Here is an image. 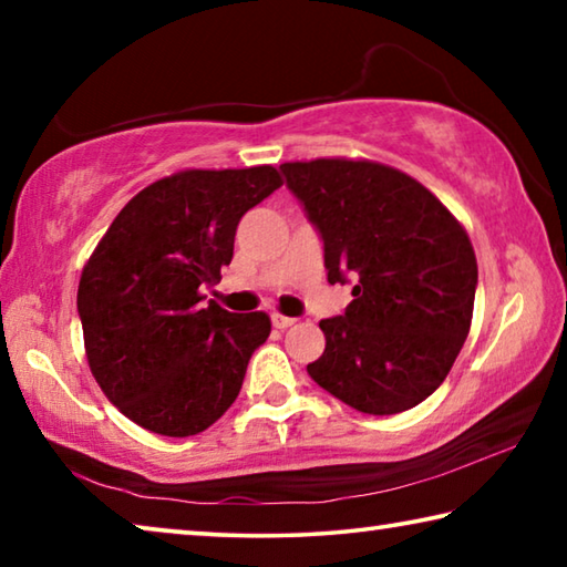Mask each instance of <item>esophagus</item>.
<instances>
[{
    "label": "esophagus",
    "instance_id": "esophagus-1",
    "mask_svg": "<svg viewBox=\"0 0 567 567\" xmlns=\"http://www.w3.org/2000/svg\"><path fill=\"white\" fill-rule=\"evenodd\" d=\"M272 324L277 330H285V328H290V324H295V320L292 318H285V315H280V312H275L272 315Z\"/></svg>",
    "mask_w": 567,
    "mask_h": 567
}]
</instances>
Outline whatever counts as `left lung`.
I'll use <instances>...</instances> for the list:
<instances>
[{
    "instance_id": "1",
    "label": "left lung",
    "mask_w": 567,
    "mask_h": 567,
    "mask_svg": "<svg viewBox=\"0 0 567 567\" xmlns=\"http://www.w3.org/2000/svg\"><path fill=\"white\" fill-rule=\"evenodd\" d=\"M324 243L328 280L354 300L320 322L310 378L344 405L395 415L433 395L470 332L477 285L465 227L425 185L382 162L280 165Z\"/></svg>"
}]
</instances>
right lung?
<instances>
[{"label": "right lung", "mask_w": 567, "mask_h": 567, "mask_svg": "<svg viewBox=\"0 0 567 567\" xmlns=\"http://www.w3.org/2000/svg\"><path fill=\"white\" fill-rule=\"evenodd\" d=\"M280 185L272 165L172 172L120 209L84 262L76 310L90 370L150 433L187 437L223 417L270 338V315L203 305V287L233 262L243 215Z\"/></svg>", "instance_id": "1"}]
</instances>
